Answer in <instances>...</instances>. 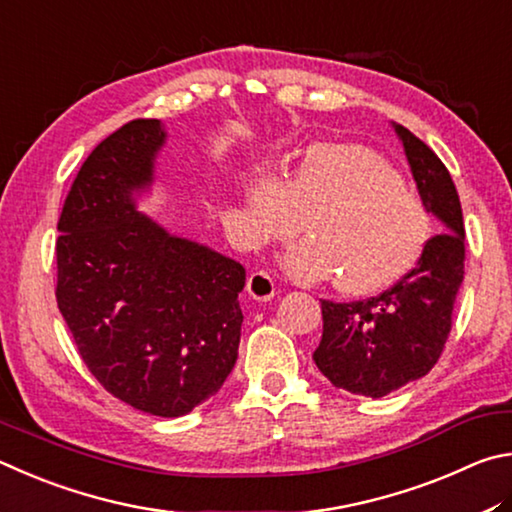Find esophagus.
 Returning <instances> with one entry per match:
<instances>
[{
    "label": "esophagus",
    "mask_w": 512,
    "mask_h": 512,
    "mask_svg": "<svg viewBox=\"0 0 512 512\" xmlns=\"http://www.w3.org/2000/svg\"><path fill=\"white\" fill-rule=\"evenodd\" d=\"M247 292L258 301H270L276 294V283L265 270H256V272H251V276H249Z\"/></svg>",
    "instance_id": "1"
}]
</instances>
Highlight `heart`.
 I'll return each mask as SVG.
<instances>
[{"mask_svg": "<svg viewBox=\"0 0 512 512\" xmlns=\"http://www.w3.org/2000/svg\"><path fill=\"white\" fill-rule=\"evenodd\" d=\"M247 202L265 238L288 240L306 220L312 236L285 256V267L303 281L337 274L346 294H375L405 279L434 233L423 197L391 161L364 146L310 148L285 184L261 179Z\"/></svg>", "mask_w": 512, "mask_h": 512, "instance_id": "obj_1", "label": "heart"}]
</instances>
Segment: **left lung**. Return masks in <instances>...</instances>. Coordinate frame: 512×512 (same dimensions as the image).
<instances>
[{"label":"left lung","instance_id":"left-lung-1","mask_svg":"<svg viewBox=\"0 0 512 512\" xmlns=\"http://www.w3.org/2000/svg\"><path fill=\"white\" fill-rule=\"evenodd\" d=\"M411 173L441 233L423 261L378 297L321 301L324 335L312 360L339 389L382 398L434 369L452 330V310L465 274V229L450 170L414 132L396 125Z\"/></svg>","mask_w":512,"mask_h":512}]
</instances>
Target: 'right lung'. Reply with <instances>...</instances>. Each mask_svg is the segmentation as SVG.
<instances>
[{"instance_id":"add662e5","label":"right lung","mask_w":512,"mask_h":512,"mask_svg":"<svg viewBox=\"0 0 512 512\" xmlns=\"http://www.w3.org/2000/svg\"><path fill=\"white\" fill-rule=\"evenodd\" d=\"M164 137L157 119H134L83 161L58 220L56 301L105 391L177 418L238 360L245 267L134 211Z\"/></svg>"}]
</instances>
